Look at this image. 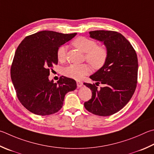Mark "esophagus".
Returning <instances> with one entry per match:
<instances>
[{"label": "esophagus", "mask_w": 154, "mask_h": 154, "mask_svg": "<svg viewBox=\"0 0 154 154\" xmlns=\"http://www.w3.org/2000/svg\"><path fill=\"white\" fill-rule=\"evenodd\" d=\"M83 82H81V81H77V88H81L83 85Z\"/></svg>", "instance_id": "obj_1"}]
</instances>
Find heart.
<instances>
[{
    "mask_svg": "<svg viewBox=\"0 0 154 154\" xmlns=\"http://www.w3.org/2000/svg\"><path fill=\"white\" fill-rule=\"evenodd\" d=\"M72 44L80 51L85 53V59L94 69H100L104 65L108 57V52L103 46H97L96 41L85 37H78L72 42ZM65 46H61L58 48L57 57L58 61L63 62L66 58ZM90 66L88 64L72 65L63 69V74L66 77L75 79H81L89 74Z\"/></svg>",
    "mask_w": 154,
    "mask_h": 154,
    "instance_id": "b5f03b06",
    "label": "heart"
}]
</instances>
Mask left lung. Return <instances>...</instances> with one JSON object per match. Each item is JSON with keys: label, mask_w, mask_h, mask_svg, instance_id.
I'll return each instance as SVG.
<instances>
[{"label": "left lung", "mask_w": 154, "mask_h": 154, "mask_svg": "<svg viewBox=\"0 0 154 154\" xmlns=\"http://www.w3.org/2000/svg\"><path fill=\"white\" fill-rule=\"evenodd\" d=\"M90 38L104 43L108 52L106 63L89 78L96 84H83L92 91L84 103L88 111L107 116L117 112L129 102L137 83L138 60L135 50L121 33L114 31L89 32ZM100 83L102 88H97Z\"/></svg>", "instance_id": "8db88e82"}]
</instances>
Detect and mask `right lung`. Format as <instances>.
<instances>
[{
    "mask_svg": "<svg viewBox=\"0 0 154 154\" xmlns=\"http://www.w3.org/2000/svg\"><path fill=\"white\" fill-rule=\"evenodd\" d=\"M77 33L41 31L27 36L17 48L11 77L19 102L31 112L46 116L63 107L66 93L77 88L74 79L62 76L57 83L48 76L58 63L57 52Z\"/></svg>",
    "mask_w": 154,
    "mask_h": 154,
    "instance_id": "right-lung-1",
    "label": "right lung"
}]
</instances>
